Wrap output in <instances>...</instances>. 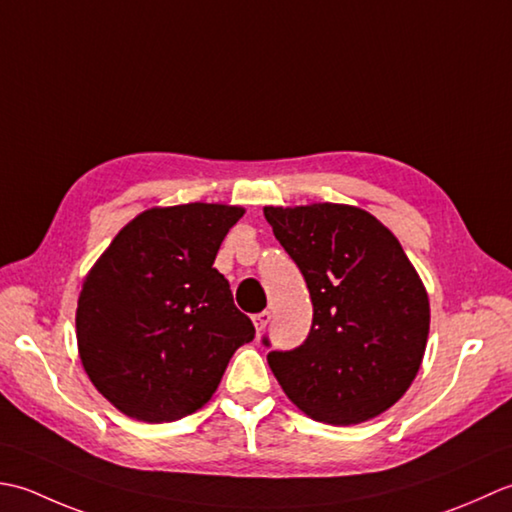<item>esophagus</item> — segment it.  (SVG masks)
<instances>
[{"label":"esophagus","mask_w":512,"mask_h":512,"mask_svg":"<svg viewBox=\"0 0 512 512\" xmlns=\"http://www.w3.org/2000/svg\"><path fill=\"white\" fill-rule=\"evenodd\" d=\"M269 320H271V311H260V314H256V316L252 318V322H254V327H256L258 333L265 331V327L269 325Z\"/></svg>","instance_id":"esophagus-1"}]
</instances>
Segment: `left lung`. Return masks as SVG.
<instances>
[{
    "label": "left lung",
    "instance_id": "left-lung-1",
    "mask_svg": "<svg viewBox=\"0 0 512 512\" xmlns=\"http://www.w3.org/2000/svg\"><path fill=\"white\" fill-rule=\"evenodd\" d=\"M263 212L314 302L307 340L271 351L269 369L311 420L349 426L378 417L411 387L426 351L431 307L415 267L391 229L360 207Z\"/></svg>",
    "mask_w": 512,
    "mask_h": 512
}]
</instances>
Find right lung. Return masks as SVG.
Segmentation results:
<instances>
[{
	"mask_svg": "<svg viewBox=\"0 0 512 512\" xmlns=\"http://www.w3.org/2000/svg\"><path fill=\"white\" fill-rule=\"evenodd\" d=\"M223 203L152 207L114 236L77 300V347L90 382L114 409L150 424L210 402L229 358L254 340L214 269L229 227Z\"/></svg>",
	"mask_w": 512,
	"mask_h": 512,
	"instance_id": "obj_1",
	"label": "right lung"
}]
</instances>
